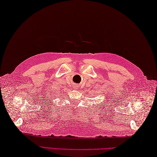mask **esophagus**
Wrapping results in <instances>:
<instances>
[{
    "label": "esophagus",
    "mask_w": 157,
    "mask_h": 157,
    "mask_svg": "<svg viewBox=\"0 0 157 157\" xmlns=\"http://www.w3.org/2000/svg\"><path fill=\"white\" fill-rule=\"evenodd\" d=\"M75 88H78V86H75Z\"/></svg>",
    "instance_id": "esophagus-1"
}]
</instances>
